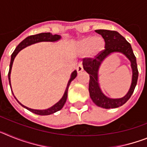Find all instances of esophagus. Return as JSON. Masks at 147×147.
<instances>
[{
  "instance_id": "34e87169",
  "label": "esophagus",
  "mask_w": 147,
  "mask_h": 147,
  "mask_svg": "<svg viewBox=\"0 0 147 147\" xmlns=\"http://www.w3.org/2000/svg\"><path fill=\"white\" fill-rule=\"evenodd\" d=\"M76 71H77L78 73H80L83 71V65L82 63H80L78 65V66L76 67Z\"/></svg>"
}]
</instances>
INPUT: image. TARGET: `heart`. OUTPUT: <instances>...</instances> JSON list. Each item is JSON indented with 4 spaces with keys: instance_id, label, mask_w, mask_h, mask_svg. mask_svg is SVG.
<instances>
[{
    "instance_id": "heart-1",
    "label": "heart",
    "mask_w": 147,
    "mask_h": 147,
    "mask_svg": "<svg viewBox=\"0 0 147 147\" xmlns=\"http://www.w3.org/2000/svg\"><path fill=\"white\" fill-rule=\"evenodd\" d=\"M105 49V42L101 38L95 37H88L82 40L79 43L80 53L85 54L89 52L90 56H96Z\"/></svg>"
}]
</instances>
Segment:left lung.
Returning a JSON list of instances; mask_svg holds the SVG:
<instances>
[{
  "label": "left lung",
  "mask_w": 147,
  "mask_h": 147,
  "mask_svg": "<svg viewBox=\"0 0 147 147\" xmlns=\"http://www.w3.org/2000/svg\"><path fill=\"white\" fill-rule=\"evenodd\" d=\"M96 32L102 35L105 40V49L94 57H85L83 59V67L90 75L89 93L90 96L97 106L105 109L116 108L129 100L137 85L138 71L136 57L129 42L126 40L119 32L110 30L98 29ZM113 52H121L131 60L133 69L132 85L129 92L125 97L121 99L107 98L101 93L98 84V71L101 62L109 54Z\"/></svg>",
  "instance_id": "8db88e82"
}]
</instances>
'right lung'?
<instances>
[{
  "label": "right lung",
  "instance_id": "add662e5",
  "mask_svg": "<svg viewBox=\"0 0 147 147\" xmlns=\"http://www.w3.org/2000/svg\"><path fill=\"white\" fill-rule=\"evenodd\" d=\"M60 39V36L58 34H51L50 32H47V33H40V34H34V35H31V36H28V37L25 39V40H23L21 42H20L19 45L17 46V48L15 49V50L14 51V52L12 53L11 54V62H10V65H9V74H8V76H9V84H10V87H11V82H10V74H11V66H12L13 64V61L15 59V57H16L17 54H18V52L20 51V50H22L23 49L26 48L28 45H32V44L36 43V42H42V41H49V42H54V41H57V40H59ZM76 75H77V73H76V71H74V72L72 73V74H71V77L70 79L69 82L67 83V86L66 88L65 92L64 93V96H62V98H61L60 101L59 102L54 105L53 107H51V108L47 109V110H33V109H30L28 107H25V106H23L22 104L21 105L23 107H24L25 108H26L27 110H28L31 112L34 113L35 114H37V115H50V114L54 113L57 112L59 110H60L64 106L65 103L66 102V100H67V90H68V88L70 86V84H71V82L73 80H74L75 78H76ZM17 99V98H16Z\"/></svg>",
  "mask_w": 147,
  "mask_h": 147
}]
</instances>
